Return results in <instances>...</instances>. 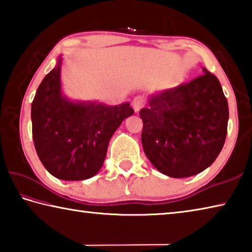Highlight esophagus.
<instances>
[{
    "label": "esophagus",
    "instance_id": "34e87169",
    "mask_svg": "<svg viewBox=\"0 0 252 252\" xmlns=\"http://www.w3.org/2000/svg\"><path fill=\"white\" fill-rule=\"evenodd\" d=\"M144 106V99L141 95H136L133 101H132V108L134 109L135 112H139Z\"/></svg>",
    "mask_w": 252,
    "mask_h": 252
}]
</instances>
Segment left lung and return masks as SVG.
<instances>
[{"instance_id":"left-lung-1","label":"left lung","mask_w":252,"mask_h":252,"mask_svg":"<svg viewBox=\"0 0 252 252\" xmlns=\"http://www.w3.org/2000/svg\"><path fill=\"white\" fill-rule=\"evenodd\" d=\"M152 94L140 111L144 153L161 173L187 178L215 162L227 136L228 101L216 75Z\"/></svg>"}]
</instances>
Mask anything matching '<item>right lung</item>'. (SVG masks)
I'll use <instances>...</instances> for the list:
<instances>
[{
    "label": "right lung",
    "mask_w": 252,
    "mask_h": 252,
    "mask_svg": "<svg viewBox=\"0 0 252 252\" xmlns=\"http://www.w3.org/2000/svg\"><path fill=\"white\" fill-rule=\"evenodd\" d=\"M62 57L45 75L31 108L34 147L42 164L65 181L92 178L103 164L111 136L134 113L129 102L105 105L72 101L62 93Z\"/></svg>",
    "instance_id": "add662e5"
}]
</instances>
